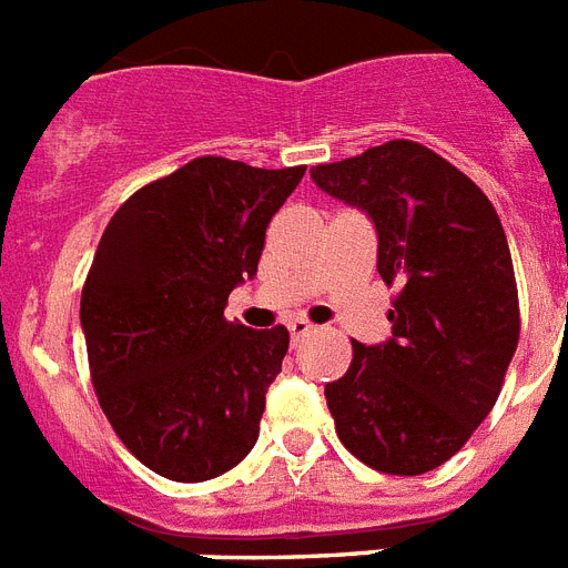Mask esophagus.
<instances>
[{"label":"esophagus","mask_w":568,"mask_h":568,"mask_svg":"<svg viewBox=\"0 0 568 568\" xmlns=\"http://www.w3.org/2000/svg\"><path fill=\"white\" fill-rule=\"evenodd\" d=\"M288 332H292L294 341H303V338H308L312 332H317V326L308 324V321H303V317H294L292 324H288Z\"/></svg>","instance_id":"esophagus-1"}]
</instances>
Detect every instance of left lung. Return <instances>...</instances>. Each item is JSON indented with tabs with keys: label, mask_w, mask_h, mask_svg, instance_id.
Wrapping results in <instances>:
<instances>
[{
	"label": "left lung",
	"mask_w": 568,
	"mask_h": 568,
	"mask_svg": "<svg viewBox=\"0 0 568 568\" xmlns=\"http://www.w3.org/2000/svg\"><path fill=\"white\" fill-rule=\"evenodd\" d=\"M326 195L367 212L376 268L396 285L394 335L324 388L341 444L390 476L440 467L499 399L519 344V297L501 221L444 156L390 140L312 169Z\"/></svg>",
	"instance_id": "1"
}]
</instances>
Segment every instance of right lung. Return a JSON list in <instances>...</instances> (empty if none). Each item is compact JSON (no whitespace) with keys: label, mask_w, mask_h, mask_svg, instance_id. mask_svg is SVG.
Masks as SVG:
<instances>
[{"label":"right lung","mask_w":568,"mask_h":568,"mask_svg":"<svg viewBox=\"0 0 568 568\" xmlns=\"http://www.w3.org/2000/svg\"><path fill=\"white\" fill-rule=\"evenodd\" d=\"M303 174L197 156L133 192L101 236L81 292L92 388L156 476L215 478L260 437L288 329H247L224 306Z\"/></svg>","instance_id":"add662e5"}]
</instances>
